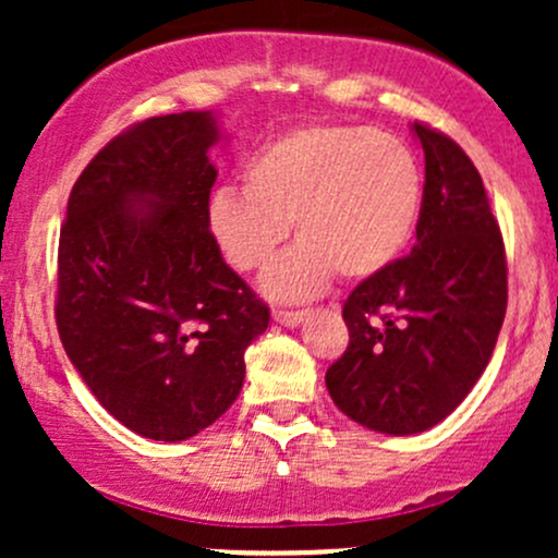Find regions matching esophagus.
I'll list each match as a JSON object with an SVG mask.
<instances>
[{"mask_svg": "<svg viewBox=\"0 0 558 558\" xmlns=\"http://www.w3.org/2000/svg\"><path fill=\"white\" fill-rule=\"evenodd\" d=\"M306 317V312H288V310H272L275 323L286 325V328H296L301 319Z\"/></svg>", "mask_w": 558, "mask_h": 558, "instance_id": "34e87169", "label": "esophagus"}]
</instances>
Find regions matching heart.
<instances>
[{
    "label": "heart",
    "mask_w": 558,
    "mask_h": 558,
    "mask_svg": "<svg viewBox=\"0 0 558 558\" xmlns=\"http://www.w3.org/2000/svg\"><path fill=\"white\" fill-rule=\"evenodd\" d=\"M241 194L217 191L209 233L233 270H265L291 222L301 241L267 272L272 299L304 301L332 275L373 278L407 248L420 220L422 168L386 131L315 125L262 144L239 172Z\"/></svg>",
    "instance_id": "b5f03b06"
}]
</instances>
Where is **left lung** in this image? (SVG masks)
I'll return each instance as SVG.
<instances>
[{
    "instance_id": "8db88e82",
    "label": "left lung",
    "mask_w": 558,
    "mask_h": 558,
    "mask_svg": "<svg viewBox=\"0 0 558 558\" xmlns=\"http://www.w3.org/2000/svg\"><path fill=\"white\" fill-rule=\"evenodd\" d=\"M412 128L425 149L417 243L349 293V345L325 373L345 417L388 435L427 430L466 399L509 299L501 228L477 168L446 133Z\"/></svg>"
}]
</instances>
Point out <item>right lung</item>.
Listing matches in <instances>:
<instances>
[{"label": "right lung", "instance_id": "right-lung-1", "mask_svg": "<svg viewBox=\"0 0 558 558\" xmlns=\"http://www.w3.org/2000/svg\"><path fill=\"white\" fill-rule=\"evenodd\" d=\"M215 141L209 112L125 128L78 175L60 230V341L101 407L151 440L213 425L270 323L209 233Z\"/></svg>", "mask_w": 558, "mask_h": 558}]
</instances>
